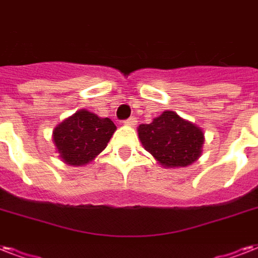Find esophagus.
Here are the masks:
<instances>
[{"label":"esophagus","instance_id":"esophagus-1","mask_svg":"<svg viewBox=\"0 0 258 258\" xmlns=\"http://www.w3.org/2000/svg\"><path fill=\"white\" fill-rule=\"evenodd\" d=\"M136 122H137V119H136L135 117H131V118H127L126 121H123V123L127 125V126H135Z\"/></svg>","mask_w":258,"mask_h":258}]
</instances>
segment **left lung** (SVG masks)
<instances>
[{"mask_svg":"<svg viewBox=\"0 0 258 258\" xmlns=\"http://www.w3.org/2000/svg\"><path fill=\"white\" fill-rule=\"evenodd\" d=\"M137 132L145 151L164 168L191 165L201 157L205 144L201 127L171 110L163 111L151 123H141Z\"/></svg>","mask_w":258,"mask_h":258,"instance_id":"1","label":"left lung"}]
</instances>
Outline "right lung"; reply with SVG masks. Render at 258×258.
<instances>
[{
    "label": "right lung",
    "instance_id": "obj_1",
    "mask_svg": "<svg viewBox=\"0 0 258 258\" xmlns=\"http://www.w3.org/2000/svg\"><path fill=\"white\" fill-rule=\"evenodd\" d=\"M117 126L110 118H102L81 109L61 121L52 132V141L63 163L82 167L101 153Z\"/></svg>",
    "mask_w": 258,
    "mask_h": 258
}]
</instances>
